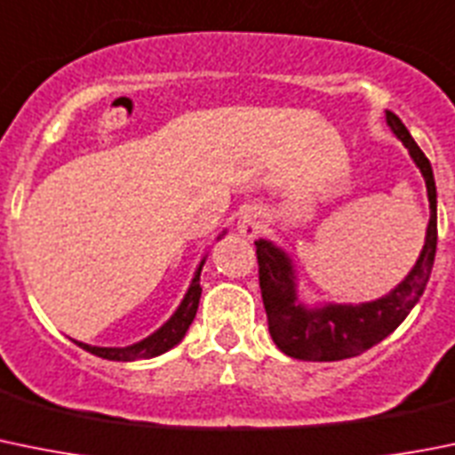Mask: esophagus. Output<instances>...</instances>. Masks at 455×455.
<instances>
[{
	"label": "esophagus",
	"instance_id": "obj_1",
	"mask_svg": "<svg viewBox=\"0 0 455 455\" xmlns=\"http://www.w3.org/2000/svg\"><path fill=\"white\" fill-rule=\"evenodd\" d=\"M262 227H265V222H262V215L258 208H247V211H242L240 222H237V228H240L242 235L256 237Z\"/></svg>",
	"mask_w": 455,
	"mask_h": 455
}]
</instances>
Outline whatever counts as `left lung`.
I'll return each mask as SVG.
<instances>
[{
    "mask_svg": "<svg viewBox=\"0 0 455 455\" xmlns=\"http://www.w3.org/2000/svg\"><path fill=\"white\" fill-rule=\"evenodd\" d=\"M386 123L393 134L409 148L415 165L427 181L428 218L427 237L418 262L400 285L390 294L362 305H323L307 307L296 296V275L290 256L269 240L256 242L258 278H260L262 303H265L269 334L285 355L303 362H339L362 355L368 347L388 337L409 316L411 309L424 294L431 275L438 244V202H435V180L424 152L409 134L404 123L386 112Z\"/></svg>",
    "mask_w": 455,
    "mask_h": 455,
    "instance_id": "left-lung-1",
    "label": "left lung"
}]
</instances>
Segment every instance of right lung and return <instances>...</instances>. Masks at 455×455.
I'll return each mask as SVG.
<instances>
[{
	"instance_id": "obj_1",
	"label": "right lung",
	"mask_w": 455,
	"mask_h": 455,
	"mask_svg": "<svg viewBox=\"0 0 455 455\" xmlns=\"http://www.w3.org/2000/svg\"><path fill=\"white\" fill-rule=\"evenodd\" d=\"M204 260L199 262L197 271H195V278L190 283L188 291H186L184 300L177 307V312L156 330L155 334H150L143 341L134 343V346L127 347H99V346H87V343H78L83 350L92 352L96 356H103V359H109V362H137V359H150V356H159L164 352H168L170 347H175L177 343L184 339L186 330L193 323L195 314H197L199 296H202V287H199V274H202Z\"/></svg>"
}]
</instances>
